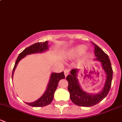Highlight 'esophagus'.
Returning <instances> with one entry per match:
<instances>
[{
    "instance_id": "obj_1",
    "label": "esophagus",
    "mask_w": 122,
    "mask_h": 122,
    "mask_svg": "<svg viewBox=\"0 0 122 122\" xmlns=\"http://www.w3.org/2000/svg\"><path fill=\"white\" fill-rule=\"evenodd\" d=\"M69 72H70V71H69L68 70H67V69H66V70H64V74L66 77H67V76L69 74Z\"/></svg>"
}]
</instances>
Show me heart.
Instances as JSON below:
<instances>
[{
  "mask_svg": "<svg viewBox=\"0 0 122 122\" xmlns=\"http://www.w3.org/2000/svg\"><path fill=\"white\" fill-rule=\"evenodd\" d=\"M86 46L85 45H78L74 48H73L71 51V55L72 56H78V55H81V54H83L86 51Z\"/></svg>",
  "mask_w": 122,
  "mask_h": 122,
  "instance_id": "b5f03b06",
  "label": "heart"
}]
</instances>
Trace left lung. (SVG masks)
<instances>
[{"label": "left lung", "mask_w": 122, "mask_h": 122, "mask_svg": "<svg viewBox=\"0 0 122 122\" xmlns=\"http://www.w3.org/2000/svg\"><path fill=\"white\" fill-rule=\"evenodd\" d=\"M94 46L95 60H99L106 74V80L104 87L100 93L91 94L84 92L81 88L77 78V69H72L66 79L68 82V90L70 94V99L74 104L79 106L91 107L96 105L104 99L109 93L113 78V70L109 56L99 46L92 42Z\"/></svg>", "instance_id": "8db88e82"}]
</instances>
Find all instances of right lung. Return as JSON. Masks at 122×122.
Listing matches in <instances>:
<instances>
[{
    "instance_id": "obj_1",
    "label": "right lung",
    "mask_w": 122,
    "mask_h": 122,
    "mask_svg": "<svg viewBox=\"0 0 122 122\" xmlns=\"http://www.w3.org/2000/svg\"><path fill=\"white\" fill-rule=\"evenodd\" d=\"M48 41H45L44 42H37L33 45H30L29 47L26 48L24 50L19 54V56L17 58V60L15 62L14 67L13 69L12 72V78L13 77V72H14L15 68L16 67L18 62H19L21 59L28 54H31L34 53H39V52H44L48 49ZM65 76L64 71L60 72V73H55L53 72L51 74V77H50V81L48 84L47 88L44 94L35 102L32 103H26L28 105L32 107H43L50 104L52 102V100L54 99V94L55 91L57 88L58 84L60 81V80L64 79Z\"/></svg>"
}]
</instances>
